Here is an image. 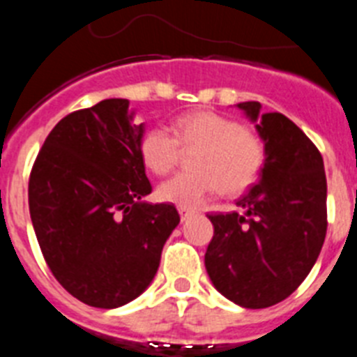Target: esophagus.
I'll use <instances>...</instances> for the list:
<instances>
[{"label": "esophagus", "mask_w": 357, "mask_h": 357, "mask_svg": "<svg viewBox=\"0 0 357 357\" xmlns=\"http://www.w3.org/2000/svg\"><path fill=\"white\" fill-rule=\"evenodd\" d=\"M178 215H181L182 222L185 220V218H190L191 215H193V209H185V208H178Z\"/></svg>", "instance_id": "1"}]
</instances>
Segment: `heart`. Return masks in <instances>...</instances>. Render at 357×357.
Here are the masks:
<instances>
[{"instance_id":"heart-1","label":"heart","mask_w":357,"mask_h":357,"mask_svg":"<svg viewBox=\"0 0 357 357\" xmlns=\"http://www.w3.org/2000/svg\"><path fill=\"white\" fill-rule=\"evenodd\" d=\"M173 133L164 126L151 128L141 142L144 166L164 175L178 160L182 148H199L191 172H181L158 185L157 197L178 208L195 209L224 188L236 193L257 181L264 166V144L258 137L225 115L195 112L173 123Z\"/></svg>"}]
</instances>
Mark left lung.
Wrapping results in <instances>:
<instances>
[{
  "label": "left lung",
  "instance_id": "obj_1",
  "mask_svg": "<svg viewBox=\"0 0 357 357\" xmlns=\"http://www.w3.org/2000/svg\"><path fill=\"white\" fill-rule=\"evenodd\" d=\"M236 108L264 142V166L236 206L209 215L215 234L206 271L222 296L245 309L276 305L300 287L327 233V178L321 153L285 115L261 114L257 100Z\"/></svg>",
  "mask_w": 357,
  "mask_h": 357
}]
</instances>
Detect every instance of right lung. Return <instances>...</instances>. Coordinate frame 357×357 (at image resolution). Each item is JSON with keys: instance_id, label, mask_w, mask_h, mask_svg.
<instances>
[{"instance_id": "1", "label": "right lung", "mask_w": 357, "mask_h": 357, "mask_svg": "<svg viewBox=\"0 0 357 357\" xmlns=\"http://www.w3.org/2000/svg\"><path fill=\"white\" fill-rule=\"evenodd\" d=\"M128 99H105L61 119L29 181V208L52 274L83 303L117 309L149 287L181 216L148 204L144 123Z\"/></svg>"}]
</instances>
